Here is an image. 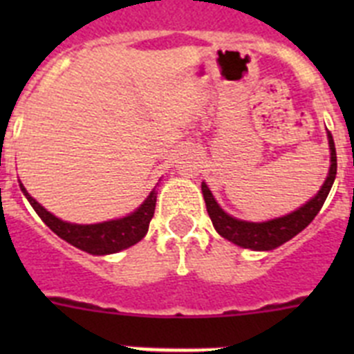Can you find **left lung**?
Listing matches in <instances>:
<instances>
[{
	"mask_svg": "<svg viewBox=\"0 0 354 354\" xmlns=\"http://www.w3.org/2000/svg\"><path fill=\"white\" fill-rule=\"evenodd\" d=\"M328 143H330V171L317 192L314 198H310L305 205L296 209L290 214L282 216V218H274L270 221H262V223H253V221H243L236 220L230 214L223 211L218 205V202L212 196L211 189L207 184L202 183V193H204L205 205H207L209 218H211L212 225H214L216 232L220 234L225 239L232 241L234 245L241 246V248L257 250V252H268V250H274L280 245L292 239L296 234H299L305 227H308L312 220H314L317 212L323 207L324 200H326L328 193H330L333 180L337 175V152L335 143H333V136L328 133Z\"/></svg>",
	"mask_w": 354,
	"mask_h": 354,
	"instance_id": "1",
	"label": "left lung"
}]
</instances>
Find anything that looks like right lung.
I'll list each match as a JSON object with an SVG mask.
<instances>
[{
  "mask_svg": "<svg viewBox=\"0 0 354 354\" xmlns=\"http://www.w3.org/2000/svg\"><path fill=\"white\" fill-rule=\"evenodd\" d=\"M19 186H21V192L24 193L31 207L35 209V212L42 218L44 223L48 225L56 236L71 243L72 246L83 250V252L92 253V255L117 253L142 241L145 237L147 230H149L150 220L154 216L156 198H158L156 189H152L145 202L136 211L131 212L129 216H124V218H118V220L104 221V223L76 225L67 223V221L60 220L49 211H46L26 192V187L23 184H19Z\"/></svg>",
  "mask_w": 354,
  "mask_h": 354,
  "instance_id": "obj_1",
  "label": "right lung"
}]
</instances>
